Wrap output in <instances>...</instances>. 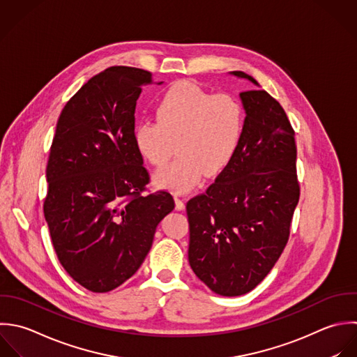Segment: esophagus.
<instances>
[{"label":"esophagus","instance_id":"obj_1","mask_svg":"<svg viewBox=\"0 0 357 357\" xmlns=\"http://www.w3.org/2000/svg\"><path fill=\"white\" fill-rule=\"evenodd\" d=\"M174 200H175V208H176V210H179V211H181V210H183V208H185V202H183L179 196H176V195H175V196H174Z\"/></svg>","mask_w":357,"mask_h":357}]
</instances>
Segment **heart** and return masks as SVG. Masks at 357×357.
Here are the masks:
<instances>
[{"label":"heart","mask_w":357,"mask_h":357,"mask_svg":"<svg viewBox=\"0 0 357 357\" xmlns=\"http://www.w3.org/2000/svg\"><path fill=\"white\" fill-rule=\"evenodd\" d=\"M157 121H142L133 129L139 154L162 165L178 143L179 158L160 168L154 182L183 193L203 178L220 175L234 160L245 130V108L231 94H213L192 82L172 84L155 105Z\"/></svg>","instance_id":"obj_1"}]
</instances>
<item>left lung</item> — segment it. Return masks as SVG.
<instances>
[{"label":"left lung","mask_w":357,"mask_h":357,"mask_svg":"<svg viewBox=\"0 0 357 357\" xmlns=\"http://www.w3.org/2000/svg\"><path fill=\"white\" fill-rule=\"evenodd\" d=\"M231 75L259 83L242 70ZM246 112L232 162L186 204L189 264L221 296L255 289L284 252L299 202L295 132L266 90L242 91Z\"/></svg>","instance_id":"1"}]
</instances>
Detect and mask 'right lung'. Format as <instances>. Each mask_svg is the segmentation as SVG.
Returning a JSON list of instances; mask_svg holds the SVG:
<instances>
[{
    "label": "right lung",
    "mask_w": 357,
    "mask_h": 357,
    "mask_svg": "<svg viewBox=\"0 0 357 357\" xmlns=\"http://www.w3.org/2000/svg\"><path fill=\"white\" fill-rule=\"evenodd\" d=\"M151 73L111 66L65 104L47 162L44 217L65 271L104 294L129 280L175 202L150 182L133 142L135 108ZM160 82L158 84H161Z\"/></svg>",
    "instance_id": "1"
}]
</instances>
